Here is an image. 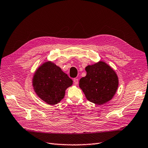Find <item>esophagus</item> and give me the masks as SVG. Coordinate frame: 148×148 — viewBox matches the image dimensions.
Returning a JSON list of instances; mask_svg holds the SVG:
<instances>
[{"label": "esophagus", "mask_w": 148, "mask_h": 148, "mask_svg": "<svg viewBox=\"0 0 148 148\" xmlns=\"http://www.w3.org/2000/svg\"><path fill=\"white\" fill-rule=\"evenodd\" d=\"M73 82H74V84H78V78H74L73 79Z\"/></svg>", "instance_id": "34e87169"}]
</instances>
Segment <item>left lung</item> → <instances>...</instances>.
I'll return each mask as SVG.
<instances>
[{
	"label": "left lung",
	"instance_id": "1",
	"mask_svg": "<svg viewBox=\"0 0 148 148\" xmlns=\"http://www.w3.org/2000/svg\"><path fill=\"white\" fill-rule=\"evenodd\" d=\"M85 70L86 75L80 79L79 86L86 99L97 105L112 99L119 86V79L114 70L101 61L87 66Z\"/></svg>",
	"mask_w": 148,
	"mask_h": 148
}]
</instances>
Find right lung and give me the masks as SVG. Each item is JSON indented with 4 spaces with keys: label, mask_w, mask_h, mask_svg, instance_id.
Here are the masks:
<instances>
[{
    "label": "right lung",
    "mask_w": 148,
    "mask_h": 148,
    "mask_svg": "<svg viewBox=\"0 0 148 148\" xmlns=\"http://www.w3.org/2000/svg\"><path fill=\"white\" fill-rule=\"evenodd\" d=\"M72 84V79L59 66L51 62H46L40 66L33 79L35 92L50 105L60 102L65 96L66 89Z\"/></svg>",
    "instance_id": "right-lung-1"
}]
</instances>
